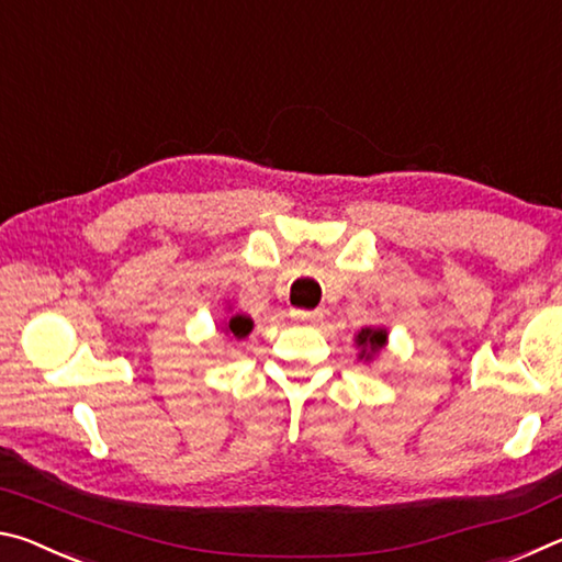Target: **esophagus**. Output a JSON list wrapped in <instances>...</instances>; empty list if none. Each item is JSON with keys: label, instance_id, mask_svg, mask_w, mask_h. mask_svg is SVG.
Masks as SVG:
<instances>
[{"label": "esophagus", "instance_id": "esophagus-1", "mask_svg": "<svg viewBox=\"0 0 562 562\" xmlns=\"http://www.w3.org/2000/svg\"><path fill=\"white\" fill-rule=\"evenodd\" d=\"M292 317L300 322V325H310V327H315V325H319L322 322V312L319 310H294L292 312Z\"/></svg>", "mask_w": 562, "mask_h": 562}]
</instances>
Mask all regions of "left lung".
<instances>
[{"mask_svg":"<svg viewBox=\"0 0 562 562\" xmlns=\"http://www.w3.org/2000/svg\"><path fill=\"white\" fill-rule=\"evenodd\" d=\"M357 345L364 347V349H361V357H364L367 350L370 351V355H374V351H379V349L386 345V331L384 329H369V327H364L357 335ZM367 359H369V356H367Z\"/></svg>","mask_w":562,"mask_h":562,"instance_id":"1","label":"left lung"}]
</instances>
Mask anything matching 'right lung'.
<instances>
[{
  "label": "right lung",
  "mask_w": 562,
  "mask_h": 562,
  "mask_svg": "<svg viewBox=\"0 0 562 562\" xmlns=\"http://www.w3.org/2000/svg\"><path fill=\"white\" fill-rule=\"evenodd\" d=\"M227 329L233 331V337L243 339V337L250 335V329H252V319H250V317H245V315H235L231 322H227Z\"/></svg>",
  "instance_id": "right-lung-1"
}]
</instances>
